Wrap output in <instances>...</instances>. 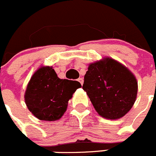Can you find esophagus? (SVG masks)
<instances>
[{"label": "esophagus", "instance_id": "1", "mask_svg": "<svg viewBox=\"0 0 156 156\" xmlns=\"http://www.w3.org/2000/svg\"><path fill=\"white\" fill-rule=\"evenodd\" d=\"M78 81L80 83L81 85H83V78H79V79H78Z\"/></svg>", "mask_w": 156, "mask_h": 156}]
</instances>
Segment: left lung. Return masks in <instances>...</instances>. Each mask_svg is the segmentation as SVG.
Instances as JSON below:
<instances>
[{
    "label": "left lung",
    "mask_w": 156,
    "mask_h": 156,
    "mask_svg": "<svg viewBox=\"0 0 156 156\" xmlns=\"http://www.w3.org/2000/svg\"><path fill=\"white\" fill-rule=\"evenodd\" d=\"M83 89L99 115L116 120L125 116L133 107L138 82L125 66L106 57L90 64Z\"/></svg>",
    "instance_id": "left-lung-1"
}]
</instances>
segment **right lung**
Here are the masks:
<instances>
[{
    "instance_id": "right-lung-1",
    "label": "right lung",
    "mask_w": 156,
    "mask_h": 156,
    "mask_svg": "<svg viewBox=\"0 0 156 156\" xmlns=\"http://www.w3.org/2000/svg\"><path fill=\"white\" fill-rule=\"evenodd\" d=\"M81 84L78 81L59 79L52 66H41L31 77L25 93L28 109L42 121L62 118L68 101Z\"/></svg>"
}]
</instances>
